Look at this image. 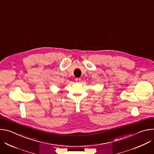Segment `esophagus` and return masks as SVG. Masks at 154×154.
<instances>
[{
  "instance_id": "esophagus-1",
  "label": "esophagus",
  "mask_w": 154,
  "mask_h": 154,
  "mask_svg": "<svg viewBox=\"0 0 154 154\" xmlns=\"http://www.w3.org/2000/svg\"><path fill=\"white\" fill-rule=\"evenodd\" d=\"M75 80L77 82H80L81 81V79H80V78H76V79H75Z\"/></svg>"
}]
</instances>
